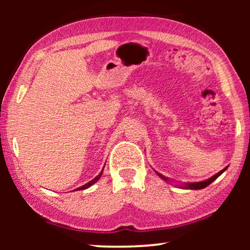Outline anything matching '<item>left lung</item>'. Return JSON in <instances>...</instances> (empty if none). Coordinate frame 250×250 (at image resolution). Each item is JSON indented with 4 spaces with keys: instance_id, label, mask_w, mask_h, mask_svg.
Here are the masks:
<instances>
[{
    "instance_id": "obj_1",
    "label": "left lung",
    "mask_w": 250,
    "mask_h": 250,
    "mask_svg": "<svg viewBox=\"0 0 250 250\" xmlns=\"http://www.w3.org/2000/svg\"><path fill=\"white\" fill-rule=\"evenodd\" d=\"M227 167H225L224 168V170H222L221 172H218L216 175H214V176H211L210 179H208V180H206V181H203V182H196V183H188L186 184L184 188H189V189H201V188H206V186H208L210 183H213V182L217 179V177L222 174V173L226 170ZM155 173L156 174H158L161 179H163L164 181H167V177H166V176H163L162 174H160V173H158L155 171Z\"/></svg>"
}]
</instances>
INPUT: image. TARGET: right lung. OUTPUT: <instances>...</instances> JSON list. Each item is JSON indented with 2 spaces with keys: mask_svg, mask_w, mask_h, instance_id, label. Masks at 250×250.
<instances>
[{
  "mask_svg": "<svg viewBox=\"0 0 250 250\" xmlns=\"http://www.w3.org/2000/svg\"><path fill=\"white\" fill-rule=\"evenodd\" d=\"M103 171H104V168H103ZM103 171H101L100 173H99V175H97L94 180H91L90 182H88V183H86L84 185H83V186H80V188H78L77 189H86V188H89V186H91L92 184H95L97 181H98L99 179H100V176H101V174H103Z\"/></svg>",
  "mask_w": 250,
  "mask_h": 250,
  "instance_id": "right-lung-1",
  "label": "right lung"
}]
</instances>
